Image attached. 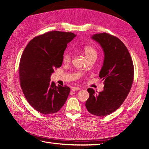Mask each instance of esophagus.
I'll return each instance as SVG.
<instances>
[{"label": "esophagus", "mask_w": 149, "mask_h": 149, "mask_svg": "<svg viewBox=\"0 0 149 149\" xmlns=\"http://www.w3.org/2000/svg\"><path fill=\"white\" fill-rule=\"evenodd\" d=\"M71 89H72V91H79V90L80 89V88H78V87H73V88H71Z\"/></svg>", "instance_id": "34e87169"}]
</instances>
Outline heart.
Here are the masks:
<instances>
[{
    "mask_svg": "<svg viewBox=\"0 0 149 149\" xmlns=\"http://www.w3.org/2000/svg\"><path fill=\"white\" fill-rule=\"evenodd\" d=\"M83 51L84 53V55L86 57L88 60L89 58H93V57H96L97 56V52L96 49L91 46H86L84 49ZM71 60V53L69 51H66L63 54V61L65 63H68Z\"/></svg>",
    "mask_w": 149,
    "mask_h": 149,
    "instance_id": "heart-1",
    "label": "heart"
}]
</instances>
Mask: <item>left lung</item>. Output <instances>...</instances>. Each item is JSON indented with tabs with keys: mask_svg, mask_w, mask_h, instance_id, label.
<instances>
[{
	"mask_svg": "<svg viewBox=\"0 0 149 149\" xmlns=\"http://www.w3.org/2000/svg\"><path fill=\"white\" fill-rule=\"evenodd\" d=\"M92 38L104 53L99 75L104 86L98 94L88 89L89 97L85 105L89 113L104 117L118 109L127 97L134 80V65L127 48L118 37L104 32L94 35Z\"/></svg>",
	"mask_w": 149,
	"mask_h": 149,
	"instance_id": "1",
	"label": "left lung"
}]
</instances>
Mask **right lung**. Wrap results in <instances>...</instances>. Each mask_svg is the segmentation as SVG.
<instances>
[{
  "instance_id": "1",
  "label": "right lung",
  "mask_w": 149,
  "mask_h": 149,
  "mask_svg": "<svg viewBox=\"0 0 149 149\" xmlns=\"http://www.w3.org/2000/svg\"><path fill=\"white\" fill-rule=\"evenodd\" d=\"M76 37L71 32L50 31L33 38L22 53L19 64L20 86L30 105L48 115L59 111L70 88L52 82L54 70L61 67L67 44Z\"/></svg>"
}]
</instances>
